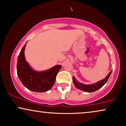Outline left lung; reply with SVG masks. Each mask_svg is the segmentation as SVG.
I'll return each instance as SVG.
<instances>
[{
  "label": "left lung",
  "mask_w": 126,
  "mask_h": 126,
  "mask_svg": "<svg viewBox=\"0 0 126 126\" xmlns=\"http://www.w3.org/2000/svg\"><path fill=\"white\" fill-rule=\"evenodd\" d=\"M111 73H112V71L108 74V76L103 79H102V80L99 81L97 82L95 84H91V85H85V84L80 83V82H78L76 80V78L74 77H73V82H74L75 87L79 89V90L87 92H94L99 90V88H101L102 87H103V86L106 83L108 79H109L110 75L111 74Z\"/></svg>",
  "instance_id": "obj_1"
}]
</instances>
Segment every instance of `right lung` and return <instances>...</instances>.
<instances>
[{"label": "right lung", "instance_id": "1", "mask_svg": "<svg viewBox=\"0 0 126 126\" xmlns=\"http://www.w3.org/2000/svg\"><path fill=\"white\" fill-rule=\"evenodd\" d=\"M26 44L21 49L17 60V72L19 79L30 91L37 92L47 91L53 86L57 74L62 66L57 65L47 71L41 72L34 71L25 60L24 49Z\"/></svg>", "mask_w": 126, "mask_h": 126}]
</instances>
